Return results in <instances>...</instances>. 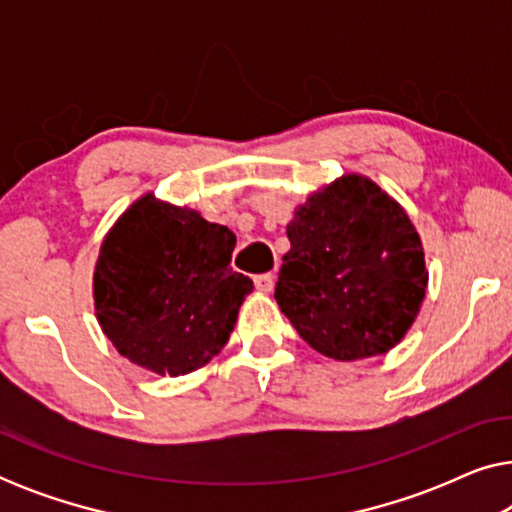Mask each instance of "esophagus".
<instances>
[{
  "label": "esophagus",
  "mask_w": 512,
  "mask_h": 512,
  "mask_svg": "<svg viewBox=\"0 0 512 512\" xmlns=\"http://www.w3.org/2000/svg\"><path fill=\"white\" fill-rule=\"evenodd\" d=\"M254 284L261 293H270L272 286H275V275H272V272H265V275H256Z\"/></svg>",
  "instance_id": "34e87169"
}]
</instances>
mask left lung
<instances>
[{
	"instance_id": "1",
	"label": "left lung",
	"mask_w": 512,
	"mask_h": 512,
	"mask_svg": "<svg viewBox=\"0 0 512 512\" xmlns=\"http://www.w3.org/2000/svg\"><path fill=\"white\" fill-rule=\"evenodd\" d=\"M286 235L275 300L307 345L356 361L403 340L429 272L410 216L389 193L345 174L296 209Z\"/></svg>"
}]
</instances>
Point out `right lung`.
<instances>
[{
	"label": "right lung",
	"instance_id": "right-lung-1",
	"mask_svg": "<svg viewBox=\"0 0 512 512\" xmlns=\"http://www.w3.org/2000/svg\"><path fill=\"white\" fill-rule=\"evenodd\" d=\"M235 233L153 193L121 214L100 247L93 298L118 354L156 375L212 361L233 333L249 277L233 272Z\"/></svg>",
	"mask_w": 512,
	"mask_h": 512
}]
</instances>
